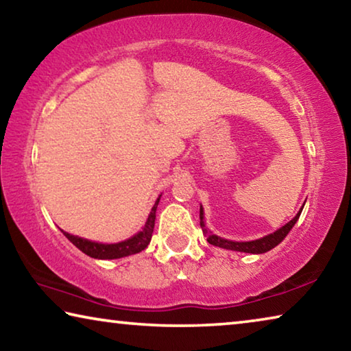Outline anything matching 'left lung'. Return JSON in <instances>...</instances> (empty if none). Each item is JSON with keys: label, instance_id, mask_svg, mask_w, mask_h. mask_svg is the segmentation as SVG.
I'll return each instance as SVG.
<instances>
[{"label": "left lung", "instance_id": "1", "mask_svg": "<svg viewBox=\"0 0 351 351\" xmlns=\"http://www.w3.org/2000/svg\"><path fill=\"white\" fill-rule=\"evenodd\" d=\"M300 212L297 213V215L291 219L289 223H287L280 228L278 230H276L274 234H269L263 237V239L260 240H254V241H230V240H224V239H219V237L210 234L209 230L206 229V224H204V212H203V207H199V224H201V229H203V234L207 237V241L210 243L213 246H218V247H223V249H230V251H239V252H247V254H263V252H268L271 251L272 247H276L278 243H280L285 237L288 235V232L291 229H293V226L295 224L297 219L300 217Z\"/></svg>", "mask_w": 351, "mask_h": 351}]
</instances>
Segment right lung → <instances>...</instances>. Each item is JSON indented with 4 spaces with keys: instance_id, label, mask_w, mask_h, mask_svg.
Wrapping results in <instances>:
<instances>
[{
    "instance_id": "add662e5",
    "label": "right lung",
    "mask_w": 351,
    "mask_h": 351,
    "mask_svg": "<svg viewBox=\"0 0 351 351\" xmlns=\"http://www.w3.org/2000/svg\"><path fill=\"white\" fill-rule=\"evenodd\" d=\"M159 198L156 199V203H154L150 215H148L144 229H142L139 234H136L134 237H132V239H128L125 241L114 243V245H102V243L83 240V239H80V237H75V235L64 232V230H62V232L66 235V239L73 243L75 247H79L82 252H85L86 255H90V257H93V258L112 260V258L127 257V255H132V254H138L141 251H144V249L148 246V243H150V240H152Z\"/></svg>"
}]
</instances>
